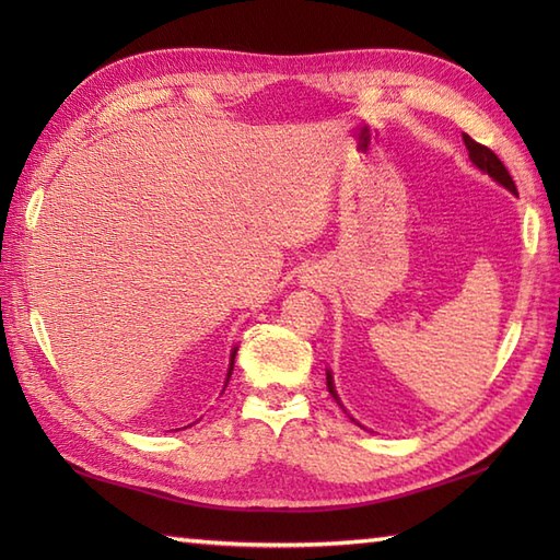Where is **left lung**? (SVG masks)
<instances>
[{
	"mask_svg": "<svg viewBox=\"0 0 560 560\" xmlns=\"http://www.w3.org/2000/svg\"><path fill=\"white\" fill-rule=\"evenodd\" d=\"M462 139H464V144H467L471 163L477 165V168H481L483 173H489L495 183H501L503 187H508L510 192L517 195L515 180H513V177H510V173H508V168L503 165V161L498 159L489 147H483V144H479V141H474L469 135H462ZM327 389H329V395L339 401L337 389H335V380H331V373H327Z\"/></svg>",
	"mask_w": 560,
	"mask_h": 560,
	"instance_id": "8db88e82",
	"label": "left lung"
}]
</instances>
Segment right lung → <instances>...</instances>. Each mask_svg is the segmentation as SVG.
I'll return each instance as SVG.
<instances>
[{"label":"right lung","mask_w":560,"mask_h":560,"mask_svg":"<svg viewBox=\"0 0 560 560\" xmlns=\"http://www.w3.org/2000/svg\"><path fill=\"white\" fill-rule=\"evenodd\" d=\"M235 351H237V349H233V353H231V365H229V377H225V385H229V380H231V373H233V363H235Z\"/></svg>","instance_id":"obj_1"}]
</instances>
